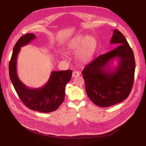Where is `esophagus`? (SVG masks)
Wrapping results in <instances>:
<instances>
[{
  "instance_id": "obj_1",
  "label": "esophagus",
  "mask_w": 146,
  "mask_h": 146,
  "mask_svg": "<svg viewBox=\"0 0 146 146\" xmlns=\"http://www.w3.org/2000/svg\"><path fill=\"white\" fill-rule=\"evenodd\" d=\"M80 74V73L78 71H74L73 72V74H72V76L73 78L74 77H77V76H79V75Z\"/></svg>"
}]
</instances>
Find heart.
Returning <instances> with one entry per match:
<instances>
[{
  "label": "heart",
  "mask_w": 146,
  "mask_h": 146,
  "mask_svg": "<svg viewBox=\"0 0 146 146\" xmlns=\"http://www.w3.org/2000/svg\"><path fill=\"white\" fill-rule=\"evenodd\" d=\"M96 48L97 42L94 36L78 35L68 41L66 50L70 53H76L79 62L86 64L92 59Z\"/></svg>",
  "instance_id": "b5f03b06"
}]
</instances>
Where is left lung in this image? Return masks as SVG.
Returning <instances> with one entry per match:
<instances>
[{"instance_id": "left-lung-1", "label": "left lung", "mask_w": 146, "mask_h": 146, "mask_svg": "<svg viewBox=\"0 0 146 146\" xmlns=\"http://www.w3.org/2000/svg\"><path fill=\"white\" fill-rule=\"evenodd\" d=\"M110 44L119 45L99 56L82 71L86 92L90 100L101 107H108L123 101L131 92L134 79V53L125 36L114 29ZM116 58L118 66L110 67Z\"/></svg>"}]
</instances>
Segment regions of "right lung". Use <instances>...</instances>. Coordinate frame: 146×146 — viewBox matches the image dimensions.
I'll use <instances>...</instances> for the list:
<instances>
[{
	"mask_svg": "<svg viewBox=\"0 0 146 146\" xmlns=\"http://www.w3.org/2000/svg\"><path fill=\"white\" fill-rule=\"evenodd\" d=\"M36 38L31 33L21 36L15 45L9 66V77L21 100L30 110L41 112L56 111L64 101L65 87L72 78V70L54 71L45 85L39 88H29L19 79L17 63L21 47Z\"/></svg>",
	"mask_w": 146,
	"mask_h": 146,
	"instance_id": "1",
	"label": "right lung"
}]
</instances>
